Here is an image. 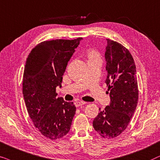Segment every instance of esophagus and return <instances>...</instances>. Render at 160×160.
I'll use <instances>...</instances> for the list:
<instances>
[{
  "label": "esophagus",
  "mask_w": 160,
  "mask_h": 160,
  "mask_svg": "<svg viewBox=\"0 0 160 160\" xmlns=\"http://www.w3.org/2000/svg\"><path fill=\"white\" fill-rule=\"evenodd\" d=\"M74 104H75V106H76V107H80V106L85 105V104H86V102L78 101V102H76L75 103H74Z\"/></svg>",
  "instance_id": "esophagus-1"
}]
</instances>
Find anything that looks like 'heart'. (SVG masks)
Listing matches in <instances>:
<instances>
[{
	"instance_id": "obj_1",
	"label": "heart",
	"mask_w": 160,
	"mask_h": 160,
	"mask_svg": "<svg viewBox=\"0 0 160 160\" xmlns=\"http://www.w3.org/2000/svg\"><path fill=\"white\" fill-rule=\"evenodd\" d=\"M87 56L88 58V61L97 60V59H101V55L100 53L95 49H89L87 51Z\"/></svg>"
}]
</instances>
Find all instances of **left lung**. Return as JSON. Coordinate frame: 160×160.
<instances>
[{
	"mask_svg": "<svg viewBox=\"0 0 160 160\" xmlns=\"http://www.w3.org/2000/svg\"><path fill=\"white\" fill-rule=\"evenodd\" d=\"M105 59L107 93L110 105L98 113L93 127L104 138L120 135L128 126L137 108L138 86L136 67L129 51L122 44L107 39Z\"/></svg>",
	"mask_w": 160,
	"mask_h": 160,
	"instance_id": "1",
	"label": "left lung"
}]
</instances>
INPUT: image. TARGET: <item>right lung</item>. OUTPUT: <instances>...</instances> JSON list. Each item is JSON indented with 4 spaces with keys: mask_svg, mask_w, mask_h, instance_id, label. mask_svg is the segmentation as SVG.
<instances>
[{
    "mask_svg": "<svg viewBox=\"0 0 160 160\" xmlns=\"http://www.w3.org/2000/svg\"><path fill=\"white\" fill-rule=\"evenodd\" d=\"M80 38L44 41L32 49L25 63L22 93L27 111L34 126L50 140L69 132L76 111L73 102L57 97L68 61Z\"/></svg>",
    "mask_w": 160,
    "mask_h": 160,
    "instance_id": "1",
    "label": "right lung"
}]
</instances>
